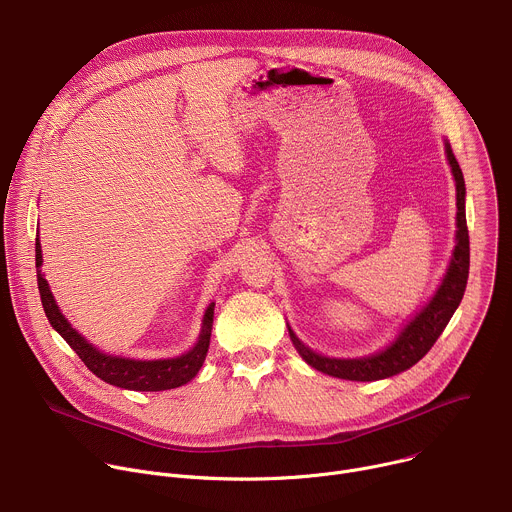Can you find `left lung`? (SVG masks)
Here are the masks:
<instances>
[{
  "label": "left lung",
  "instance_id": "left-lung-1",
  "mask_svg": "<svg viewBox=\"0 0 512 512\" xmlns=\"http://www.w3.org/2000/svg\"><path fill=\"white\" fill-rule=\"evenodd\" d=\"M446 154L456 180L458 233H456V249L452 255V263L448 267V273L440 289L435 291L431 302L403 328V332L391 346L367 358L340 360V358H328V356L316 354L314 350L304 346L298 340V336L289 330L291 342H294L302 358L316 371L330 377L346 379V381H379V379H387L397 373H403L411 369L415 362H419L431 350L435 340L440 338L450 318L454 316L456 308L460 306L466 291V283H468V271H470V237H468L466 206H464L466 186H464L460 164L450 148V143H446Z\"/></svg>",
  "mask_w": 512,
  "mask_h": 512
}]
</instances>
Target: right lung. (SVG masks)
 <instances>
[{"label": "right lung", "mask_w": 512, "mask_h": 512, "mask_svg": "<svg viewBox=\"0 0 512 512\" xmlns=\"http://www.w3.org/2000/svg\"><path fill=\"white\" fill-rule=\"evenodd\" d=\"M42 265V249L36 239V269H38V289L40 300L46 312L48 322L52 328L68 342V346L79 354V358L87 364V369L95 373L101 381L131 389V391H166L186 385L190 379L196 377L200 371L202 362L208 352L210 344V330H212V316H214V304L208 306L202 322V332L196 342V346L178 356L168 360H131V358H119V356H107L101 350H97L93 344H89L75 328H72L66 318L60 314L46 279L40 271Z\"/></svg>", "instance_id": "right-lung-1"}]
</instances>
